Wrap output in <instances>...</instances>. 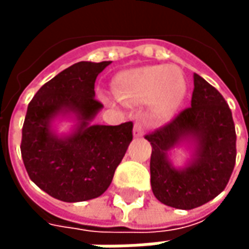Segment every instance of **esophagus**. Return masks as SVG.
Listing matches in <instances>:
<instances>
[{
  "label": "esophagus",
  "instance_id": "esophagus-1",
  "mask_svg": "<svg viewBox=\"0 0 249 249\" xmlns=\"http://www.w3.org/2000/svg\"><path fill=\"white\" fill-rule=\"evenodd\" d=\"M144 132H145V125L142 124L141 121H136L135 128H133V135H135V137H141V136L144 135Z\"/></svg>",
  "mask_w": 249,
  "mask_h": 249
}]
</instances>
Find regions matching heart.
Returning a JSON list of instances; mask_svg holds the SVG:
<instances>
[{"instance_id": "b5f03b06", "label": "heart", "mask_w": 249, "mask_h": 249, "mask_svg": "<svg viewBox=\"0 0 249 249\" xmlns=\"http://www.w3.org/2000/svg\"><path fill=\"white\" fill-rule=\"evenodd\" d=\"M116 96L130 104L151 103L159 112L176 109L185 94V81L176 66L151 65L120 71L114 77Z\"/></svg>"}]
</instances>
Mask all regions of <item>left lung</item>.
Wrapping results in <instances>:
<instances>
[{"label":"left lung","mask_w":249,"mask_h":249,"mask_svg":"<svg viewBox=\"0 0 249 249\" xmlns=\"http://www.w3.org/2000/svg\"><path fill=\"white\" fill-rule=\"evenodd\" d=\"M191 107L169 123L145 135L152 145L151 185L159 201L178 209H193L221 193L236 162V130L221 93L193 73ZM184 137L198 141L196 160L178 171L166 152Z\"/></svg>","instance_id":"obj_1"}]
</instances>
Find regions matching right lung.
Listing matches in <instances>:
<instances>
[{
    "instance_id": "add662e5",
    "label": "right lung",
    "mask_w": 249,
    "mask_h": 249,
    "mask_svg": "<svg viewBox=\"0 0 249 249\" xmlns=\"http://www.w3.org/2000/svg\"><path fill=\"white\" fill-rule=\"evenodd\" d=\"M110 64L77 62L44 84L28 105L21 156L30 180L52 197L66 203L101 196L133 139V123L89 125L103 104L94 98V82ZM62 110L77 113L82 126L58 139L49 121Z\"/></svg>"
}]
</instances>
